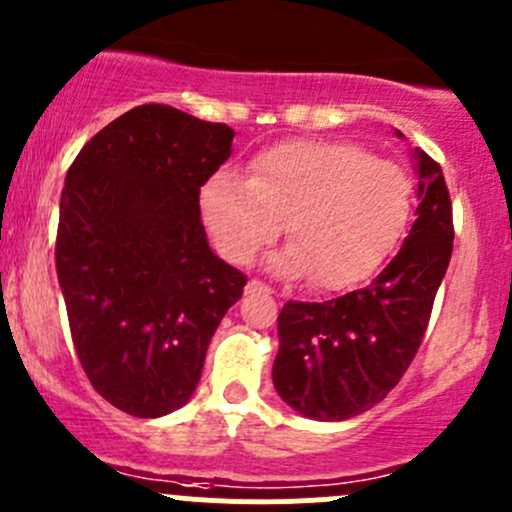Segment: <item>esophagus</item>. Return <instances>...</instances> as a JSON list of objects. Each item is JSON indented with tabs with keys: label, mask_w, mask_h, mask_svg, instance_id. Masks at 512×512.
I'll use <instances>...</instances> for the list:
<instances>
[{
	"label": "esophagus",
	"mask_w": 512,
	"mask_h": 512,
	"mask_svg": "<svg viewBox=\"0 0 512 512\" xmlns=\"http://www.w3.org/2000/svg\"><path fill=\"white\" fill-rule=\"evenodd\" d=\"M247 289H250V292L270 294V287H265V285H262V282H260V280H250V285H247Z\"/></svg>",
	"instance_id": "1"
}]
</instances>
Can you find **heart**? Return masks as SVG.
<instances>
[{"label": "heart", "mask_w": 512, "mask_h": 512, "mask_svg": "<svg viewBox=\"0 0 512 512\" xmlns=\"http://www.w3.org/2000/svg\"><path fill=\"white\" fill-rule=\"evenodd\" d=\"M414 208L401 165L339 141H287L252 160L247 180L220 170L200 190V210L220 255L245 265L277 240L270 257L285 280L312 277L324 292L366 280L394 252Z\"/></svg>", "instance_id": "1"}]
</instances>
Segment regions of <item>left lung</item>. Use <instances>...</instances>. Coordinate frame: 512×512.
<instances>
[{"label":"left lung","mask_w":512,"mask_h":512,"mask_svg":"<svg viewBox=\"0 0 512 512\" xmlns=\"http://www.w3.org/2000/svg\"><path fill=\"white\" fill-rule=\"evenodd\" d=\"M418 160L416 223L369 285L327 299L287 302L277 317L272 381L285 404L317 421H344L386 399L421 347L453 252V208L441 165Z\"/></svg>","instance_id":"left-lung-1"}]
</instances>
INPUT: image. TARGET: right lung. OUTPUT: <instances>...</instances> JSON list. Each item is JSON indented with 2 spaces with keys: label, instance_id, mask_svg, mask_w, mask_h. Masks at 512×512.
<instances>
[{
  "label": "right lung",
  "instance_id": "obj_1",
  "mask_svg": "<svg viewBox=\"0 0 512 512\" xmlns=\"http://www.w3.org/2000/svg\"><path fill=\"white\" fill-rule=\"evenodd\" d=\"M235 131L146 103L96 133L66 173L56 275L91 386L116 409H180L247 277L220 260L200 188L230 158Z\"/></svg>",
  "mask_w": 512,
  "mask_h": 512
}]
</instances>
